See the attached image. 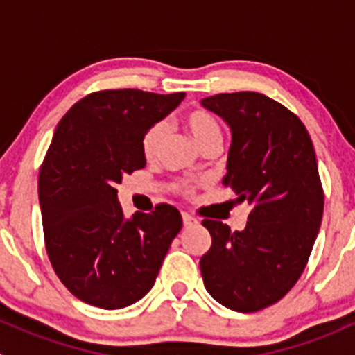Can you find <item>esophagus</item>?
Masks as SVG:
<instances>
[{
	"instance_id": "esophagus-1",
	"label": "esophagus",
	"mask_w": 355,
	"mask_h": 355,
	"mask_svg": "<svg viewBox=\"0 0 355 355\" xmlns=\"http://www.w3.org/2000/svg\"><path fill=\"white\" fill-rule=\"evenodd\" d=\"M182 220H184L185 227H191V225L199 223L198 218H196L194 214H191V213H182Z\"/></svg>"
}]
</instances>
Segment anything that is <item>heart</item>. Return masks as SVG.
I'll return each mask as SVG.
<instances>
[{"label": "heart", "instance_id": "obj_1", "mask_svg": "<svg viewBox=\"0 0 355 355\" xmlns=\"http://www.w3.org/2000/svg\"><path fill=\"white\" fill-rule=\"evenodd\" d=\"M184 125L189 130V134L192 135L196 144L199 146L200 149H204L206 146L221 144V125L218 121V118L214 116L213 113L206 110H191L189 113H185L184 116ZM166 127L163 123H155L144 132L141 139V151L142 155L148 161L156 159L157 155L161 153V148H163L164 141H166ZM180 189L185 192V194H191L192 185L191 184H180Z\"/></svg>", "mask_w": 355, "mask_h": 355}]
</instances>
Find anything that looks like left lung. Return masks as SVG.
Listing matches in <instances>:
<instances>
[{
    "instance_id": "1",
    "label": "left lung",
    "mask_w": 355,
    "mask_h": 355,
    "mask_svg": "<svg viewBox=\"0 0 355 355\" xmlns=\"http://www.w3.org/2000/svg\"><path fill=\"white\" fill-rule=\"evenodd\" d=\"M200 105L230 125L223 184L250 206L242 232L202 220L211 234L199 263L204 287L228 309L256 313L284 299L309 261L324 207L316 153L300 118L259 92Z\"/></svg>"
}]
</instances>
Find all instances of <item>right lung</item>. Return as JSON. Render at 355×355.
I'll use <instances>...</instances> for the list:
<instances>
[{"instance_id":"obj_1","label":"right lung","mask_w":355,"mask_h":355,"mask_svg":"<svg viewBox=\"0 0 355 355\" xmlns=\"http://www.w3.org/2000/svg\"><path fill=\"white\" fill-rule=\"evenodd\" d=\"M185 92L106 89L82 98L60 120L39 171L44 245L56 277L82 302L120 309L155 285L182 214L171 204L123 216L116 185L146 166L144 132Z\"/></svg>"}]
</instances>
